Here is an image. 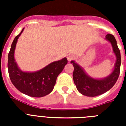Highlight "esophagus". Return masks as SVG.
Segmentation results:
<instances>
[{"mask_svg": "<svg viewBox=\"0 0 126 126\" xmlns=\"http://www.w3.org/2000/svg\"><path fill=\"white\" fill-rule=\"evenodd\" d=\"M75 56L73 54H68L67 55V59H68V61H72V60H73V59H75Z\"/></svg>", "mask_w": 126, "mask_h": 126, "instance_id": "obj_1", "label": "esophagus"}]
</instances>
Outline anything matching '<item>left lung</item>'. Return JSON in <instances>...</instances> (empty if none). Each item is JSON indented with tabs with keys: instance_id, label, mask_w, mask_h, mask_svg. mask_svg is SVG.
Segmentation results:
<instances>
[{
	"instance_id": "left-lung-1",
	"label": "left lung",
	"mask_w": 126,
	"mask_h": 126,
	"mask_svg": "<svg viewBox=\"0 0 126 126\" xmlns=\"http://www.w3.org/2000/svg\"><path fill=\"white\" fill-rule=\"evenodd\" d=\"M105 39L111 43L114 53L116 57L114 69L109 76L102 79H93L85 73L80 65L74 61H71L74 67L73 75L74 82L78 91L84 95L95 97L101 95L111 89L118 79L121 65L120 51L118 47L116 40L112 34H107Z\"/></svg>"
}]
</instances>
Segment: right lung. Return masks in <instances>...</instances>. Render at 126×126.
Returning a JSON list of instances; mask_svg holds the SVG:
<instances>
[{"mask_svg": "<svg viewBox=\"0 0 126 126\" xmlns=\"http://www.w3.org/2000/svg\"><path fill=\"white\" fill-rule=\"evenodd\" d=\"M15 37L8 53V69L9 77L14 86L23 94L34 97H41L51 93L53 90L58 75L67 64L64 57L61 60L52 62L39 71L28 73L21 71L14 59V51L19 36Z\"/></svg>", "mask_w": 126, "mask_h": 126, "instance_id": "1", "label": "right lung"}]
</instances>
